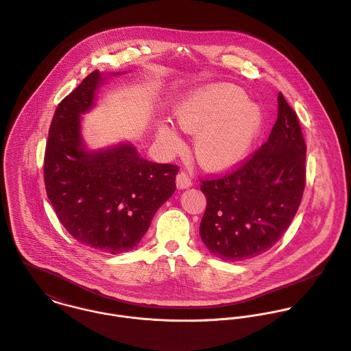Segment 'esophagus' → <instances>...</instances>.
I'll return each instance as SVG.
<instances>
[{"mask_svg":"<svg viewBox=\"0 0 351 351\" xmlns=\"http://www.w3.org/2000/svg\"><path fill=\"white\" fill-rule=\"evenodd\" d=\"M176 182H177V188L178 189H186V188H189L192 185V180L189 178V176L185 171H180L177 174Z\"/></svg>","mask_w":351,"mask_h":351,"instance_id":"34e87169","label":"esophagus"}]
</instances>
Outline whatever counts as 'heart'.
Segmentation results:
<instances>
[{
    "label": "heart",
    "mask_w": 351,
    "mask_h": 351,
    "mask_svg": "<svg viewBox=\"0 0 351 351\" xmlns=\"http://www.w3.org/2000/svg\"><path fill=\"white\" fill-rule=\"evenodd\" d=\"M177 125L195 134V152L208 170H225L246 158L261 128L260 109L232 84L207 87L174 108ZM158 141L166 151H177L182 140L169 123L158 126Z\"/></svg>",
    "instance_id": "b5f03b06"
}]
</instances>
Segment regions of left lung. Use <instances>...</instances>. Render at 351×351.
I'll list each match as a JSON object with an SVG mask.
<instances>
[{
    "instance_id": "left-lung-1",
    "label": "left lung",
    "mask_w": 351,
    "mask_h": 351,
    "mask_svg": "<svg viewBox=\"0 0 351 351\" xmlns=\"http://www.w3.org/2000/svg\"><path fill=\"white\" fill-rule=\"evenodd\" d=\"M305 156L297 113L279 93L278 118L268 140L232 173L202 181L207 207L200 237L213 254L241 261L280 239L302 200Z\"/></svg>"
}]
</instances>
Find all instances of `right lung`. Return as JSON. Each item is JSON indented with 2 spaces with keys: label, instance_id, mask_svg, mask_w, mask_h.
Instances as JSON below:
<instances>
[{
  "label": "right lung",
  "instance_id": "right-lung-1",
  "mask_svg": "<svg viewBox=\"0 0 351 351\" xmlns=\"http://www.w3.org/2000/svg\"><path fill=\"white\" fill-rule=\"evenodd\" d=\"M104 77L90 73L56 109L43 176L57 218L76 241L118 254L138 245L158 208L174 193L178 166L143 159L130 144L84 149L80 114L94 106Z\"/></svg>",
  "mask_w": 351,
  "mask_h": 351
}]
</instances>
